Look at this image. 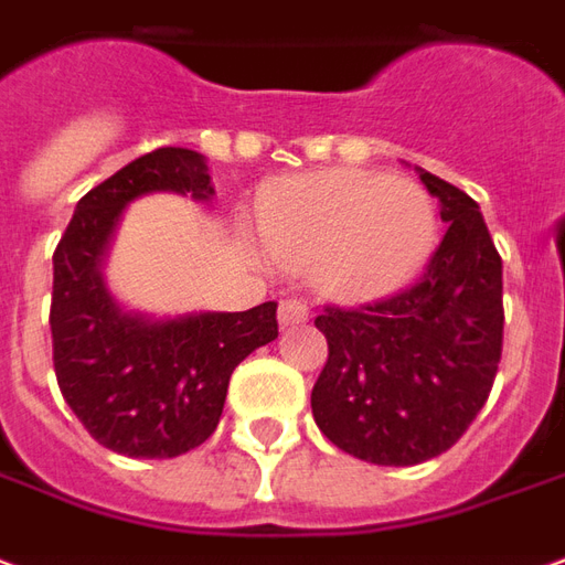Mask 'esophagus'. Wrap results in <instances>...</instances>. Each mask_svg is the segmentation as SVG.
<instances>
[{"mask_svg":"<svg viewBox=\"0 0 565 565\" xmlns=\"http://www.w3.org/2000/svg\"><path fill=\"white\" fill-rule=\"evenodd\" d=\"M303 322H310V307L303 300L291 298L279 303V324L282 328H298Z\"/></svg>","mask_w":565,"mask_h":565,"instance_id":"34e87169","label":"esophagus"}]
</instances>
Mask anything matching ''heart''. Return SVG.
<instances>
[{
    "instance_id": "b5f03b06",
    "label": "heart",
    "mask_w": 565,
    "mask_h": 565,
    "mask_svg": "<svg viewBox=\"0 0 565 565\" xmlns=\"http://www.w3.org/2000/svg\"><path fill=\"white\" fill-rule=\"evenodd\" d=\"M267 246L340 298H379L424 265L436 237L430 198L406 180L322 171L279 186L262 213Z\"/></svg>"
}]
</instances>
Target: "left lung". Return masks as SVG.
<instances>
[{
  "label": "left lung",
  "instance_id": "left-lung-1",
  "mask_svg": "<svg viewBox=\"0 0 565 565\" xmlns=\"http://www.w3.org/2000/svg\"><path fill=\"white\" fill-rule=\"evenodd\" d=\"M448 232L413 286L361 307L328 303V361L312 418L333 446L382 467L443 455L488 403L502 355V258L479 204L422 171Z\"/></svg>",
  "mask_w": 565,
  "mask_h": 565
}]
</instances>
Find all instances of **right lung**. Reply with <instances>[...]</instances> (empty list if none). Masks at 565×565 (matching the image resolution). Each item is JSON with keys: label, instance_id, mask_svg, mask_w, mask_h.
Here are the masks:
<instances>
[{"label": "right lung", "instance_id": "1", "mask_svg": "<svg viewBox=\"0 0 565 565\" xmlns=\"http://www.w3.org/2000/svg\"><path fill=\"white\" fill-rule=\"evenodd\" d=\"M147 192L213 195L201 152L159 147L89 189L53 253V370L77 422L126 457H177L222 418L243 358L277 340V303L147 322L108 295L98 262L119 213Z\"/></svg>", "mask_w": 565, "mask_h": 565}]
</instances>
